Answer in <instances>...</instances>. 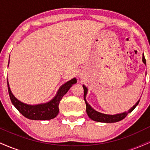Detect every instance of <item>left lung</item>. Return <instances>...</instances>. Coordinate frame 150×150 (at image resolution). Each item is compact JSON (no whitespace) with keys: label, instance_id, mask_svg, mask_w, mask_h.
<instances>
[{"label":"left lung","instance_id":"obj_1","mask_svg":"<svg viewBox=\"0 0 150 150\" xmlns=\"http://www.w3.org/2000/svg\"><path fill=\"white\" fill-rule=\"evenodd\" d=\"M142 62L146 65V60L145 58H144V54L142 55ZM82 87H83L84 89V99H85L86 104V111H87V115H88V116L89 117V118H91L92 120H94V121L97 122H101V123H116V122L120 121V120L125 118L128 113H131L132 111L135 109V108L137 106V104H139V101L140 100V99H139V100L135 103V104L132 107L130 108L128 111H124V112L123 113H116V114L113 115L106 114V113H103L96 111L95 109H94V108L88 104V102L86 100V96H87L88 89H87V87H86L85 85H83Z\"/></svg>","mask_w":150,"mask_h":150}]
</instances>
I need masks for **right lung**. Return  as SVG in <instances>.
Masks as SVG:
<instances>
[{
    "instance_id": "obj_1",
    "label": "right lung",
    "mask_w": 150,
    "mask_h": 150,
    "mask_svg": "<svg viewBox=\"0 0 150 150\" xmlns=\"http://www.w3.org/2000/svg\"><path fill=\"white\" fill-rule=\"evenodd\" d=\"M8 65H9V63H8ZM7 82H8V92H9L10 100L15 107L24 116L31 120H45L53 119L55 117L57 116L59 112L58 105L62 99V97L68 92V91L74 84L76 83L77 80L75 77H74L61 85L58 89L56 96L51 100L44 104L35 105L27 104L18 100L11 92L8 79H7Z\"/></svg>"
}]
</instances>
